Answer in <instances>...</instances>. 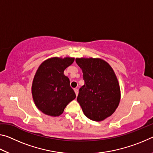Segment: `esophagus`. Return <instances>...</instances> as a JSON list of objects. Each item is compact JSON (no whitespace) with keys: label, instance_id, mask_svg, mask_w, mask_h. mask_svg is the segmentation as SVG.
I'll use <instances>...</instances> for the list:
<instances>
[{"label":"esophagus","instance_id":"obj_1","mask_svg":"<svg viewBox=\"0 0 153 153\" xmlns=\"http://www.w3.org/2000/svg\"><path fill=\"white\" fill-rule=\"evenodd\" d=\"M74 91H75V93H76V96H77L78 95V90H77V88H75L74 89Z\"/></svg>","mask_w":153,"mask_h":153}]
</instances>
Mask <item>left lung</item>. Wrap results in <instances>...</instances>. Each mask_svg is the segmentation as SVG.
I'll return each instance as SVG.
<instances>
[{"mask_svg":"<svg viewBox=\"0 0 153 153\" xmlns=\"http://www.w3.org/2000/svg\"><path fill=\"white\" fill-rule=\"evenodd\" d=\"M82 69L84 85L77 100L90 120L100 121L112 115L120 101V87L112 67L98 58H77Z\"/></svg>","mask_w":153,"mask_h":153,"instance_id":"8db88e82","label":"left lung"}]
</instances>
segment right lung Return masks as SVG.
<instances>
[{"instance_id":"right-lung-1","label":"right lung","mask_w":153,"mask_h":153,"mask_svg":"<svg viewBox=\"0 0 153 153\" xmlns=\"http://www.w3.org/2000/svg\"><path fill=\"white\" fill-rule=\"evenodd\" d=\"M74 58L53 57L41 63L33 77L32 94L38 109L47 115L56 117L76 98L64 70L74 63Z\"/></svg>"}]
</instances>
